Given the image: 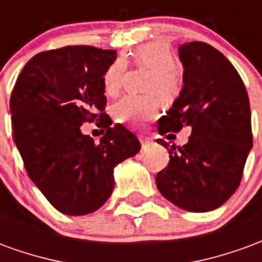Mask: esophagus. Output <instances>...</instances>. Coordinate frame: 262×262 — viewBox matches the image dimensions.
<instances>
[{"instance_id":"34e87169","label":"esophagus","mask_w":262,"mask_h":262,"mask_svg":"<svg viewBox=\"0 0 262 262\" xmlns=\"http://www.w3.org/2000/svg\"><path fill=\"white\" fill-rule=\"evenodd\" d=\"M140 143H142L143 146H146V144L150 143V139L147 136H140Z\"/></svg>"}]
</instances>
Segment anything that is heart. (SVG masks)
<instances>
[{
    "label": "heart",
    "mask_w": 262,
    "mask_h": 262,
    "mask_svg": "<svg viewBox=\"0 0 262 262\" xmlns=\"http://www.w3.org/2000/svg\"><path fill=\"white\" fill-rule=\"evenodd\" d=\"M135 63L151 69L146 84L147 95H127L115 105V119L119 123L140 126L157 116L160 98L164 102L174 101L180 92V81L176 73L177 60L171 48L164 42L146 43L133 54ZM125 74L122 60H115L103 73V90L108 95L118 94Z\"/></svg>",
    "instance_id": "obj_1"
}]
</instances>
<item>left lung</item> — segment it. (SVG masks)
Listing matches in <instances>:
<instances>
[{
    "mask_svg": "<svg viewBox=\"0 0 262 262\" xmlns=\"http://www.w3.org/2000/svg\"><path fill=\"white\" fill-rule=\"evenodd\" d=\"M184 85L159 133L191 126L187 144L170 148V163L156 177L161 195L188 212L219 208L240 185L253 147L251 112L242 77L219 50L203 42L178 48ZM170 136V135H168ZM157 143L168 150V144Z\"/></svg>",
    "mask_w": 262,
    "mask_h": 262,
    "instance_id": "8db88e82",
    "label": "left lung"
}]
</instances>
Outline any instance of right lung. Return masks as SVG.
I'll list each match as a JSON object with an SVG mask.
<instances>
[{
    "mask_svg": "<svg viewBox=\"0 0 262 262\" xmlns=\"http://www.w3.org/2000/svg\"><path fill=\"white\" fill-rule=\"evenodd\" d=\"M116 50L67 46L33 56L20 71L9 101L12 132L26 172L59 212H95L114 191V168L140 151L125 126L111 127L103 73ZM107 129L99 145L80 132L96 112Z\"/></svg>",
    "mask_w": 262,
    "mask_h": 262,
    "instance_id": "obj_1",
    "label": "right lung"
}]
</instances>
